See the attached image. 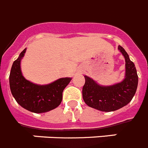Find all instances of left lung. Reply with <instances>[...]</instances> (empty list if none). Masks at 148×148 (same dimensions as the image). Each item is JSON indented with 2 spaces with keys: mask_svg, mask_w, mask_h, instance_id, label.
I'll use <instances>...</instances> for the list:
<instances>
[{
  "mask_svg": "<svg viewBox=\"0 0 148 148\" xmlns=\"http://www.w3.org/2000/svg\"><path fill=\"white\" fill-rule=\"evenodd\" d=\"M126 60V78L121 83L103 87L88 76L82 88V97L88 106L102 112H113L128 104L134 97L138 86L137 71L133 62L121 45L118 46Z\"/></svg>",
  "mask_w": 148,
  "mask_h": 148,
  "instance_id": "1",
  "label": "left lung"
}]
</instances>
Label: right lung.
Wrapping results in <instances>:
<instances>
[{"label":"right lung","instance_id":"add662e5","mask_svg":"<svg viewBox=\"0 0 148 148\" xmlns=\"http://www.w3.org/2000/svg\"><path fill=\"white\" fill-rule=\"evenodd\" d=\"M26 49L12 64L10 74L11 93L18 104L34 113H42L57 108L63 98V90L71 79L63 78L47 85H37L26 80L20 68V62Z\"/></svg>","mask_w":148,"mask_h":148}]
</instances>
